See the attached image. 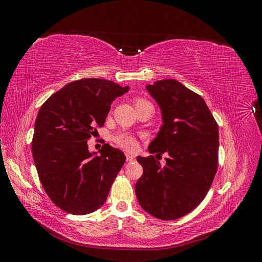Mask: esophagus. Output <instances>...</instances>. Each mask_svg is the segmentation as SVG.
<instances>
[{
	"label": "esophagus",
	"mask_w": 262,
	"mask_h": 262,
	"mask_svg": "<svg viewBox=\"0 0 262 262\" xmlns=\"http://www.w3.org/2000/svg\"><path fill=\"white\" fill-rule=\"evenodd\" d=\"M133 161H136V158H134L133 155H130V154L126 155V162H133Z\"/></svg>",
	"instance_id": "1"
}]
</instances>
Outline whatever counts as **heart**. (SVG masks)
I'll use <instances>...</instances> for the list:
<instances>
[{
    "mask_svg": "<svg viewBox=\"0 0 262 262\" xmlns=\"http://www.w3.org/2000/svg\"><path fill=\"white\" fill-rule=\"evenodd\" d=\"M142 102H147V101L145 99H142V98L136 99V106L139 104H142ZM113 140L119 147H121L126 150H132L134 147H136V144H137L136 139L126 133L116 134V136L113 138Z\"/></svg>",
    "mask_w": 262,
    "mask_h": 262,
    "instance_id": "heart-1",
    "label": "heart"
}]
</instances>
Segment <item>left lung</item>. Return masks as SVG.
Listing matches in <instances>:
<instances>
[{"mask_svg": "<svg viewBox=\"0 0 262 262\" xmlns=\"http://www.w3.org/2000/svg\"><path fill=\"white\" fill-rule=\"evenodd\" d=\"M146 91L160 106L163 120L148 152L169 157L162 166L153 155L138 156L143 175L134 189L145 212L160 220H176L195 209L212 185L219 126L200 95L176 80L156 81Z\"/></svg>", "mask_w": 262, "mask_h": 262, "instance_id": "8db88e82", "label": "left lung"}]
</instances>
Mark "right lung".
Masks as SVG:
<instances>
[{
  "label": "right lung",
  "mask_w": 262,
  "mask_h": 262,
  "mask_svg": "<svg viewBox=\"0 0 262 262\" xmlns=\"http://www.w3.org/2000/svg\"><path fill=\"white\" fill-rule=\"evenodd\" d=\"M128 91L113 81L82 78L39 109L31 152L45 191L61 210L84 215L105 203L125 155L108 143L90 152L87 141L104 125L112 102Z\"/></svg>",
  "instance_id": "add662e5"
}]
</instances>
